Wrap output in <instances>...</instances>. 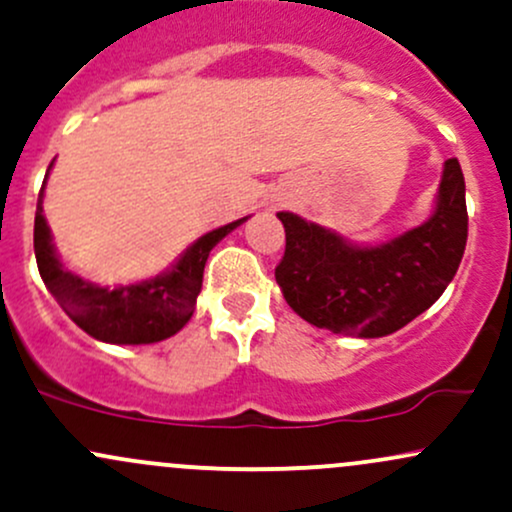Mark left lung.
Segmentation results:
<instances>
[{"label":"left lung","mask_w":512,"mask_h":512,"mask_svg":"<svg viewBox=\"0 0 512 512\" xmlns=\"http://www.w3.org/2000/svg\"><path fill=\"white\" fill-rule=\"evenodd\" d=\"M278 219L285 254L276 280L285 302L334 334L386 337L432 307L456 276L469 234L464 173L449 158L432 217L378 246L349 244L293 212Z\"/></svg>","instance_id":"1"}]
</instances>
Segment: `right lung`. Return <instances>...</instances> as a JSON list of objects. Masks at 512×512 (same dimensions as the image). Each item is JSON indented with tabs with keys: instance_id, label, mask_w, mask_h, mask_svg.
<instances>
[{
	"instance_id": "add662e5",
	"label": "right lung",
	"mask_w": 512,
	"mask_h": 512,
	"mask_svg": "<svg viewBox=\"0 0 512 512\" xmlns=\"http://www.w3.org/2000/svg\"><path fill=\"white\" fill-rule=\"evenodd\" d=\"M244 222L246 217L200 236L178 258V263L161 276L141 280V283L119 285V288H102V285L75 276L60 263L51 244V229L43 217L41 192L34 222L38 273H41L43 283L51 290L53 298L58 300V305L65 310V315L90 337L107 344L163 342V339L180 332L195 312L197 295L202 288V273H205L210 251Z\"/></svg>"
}]
</instances>
